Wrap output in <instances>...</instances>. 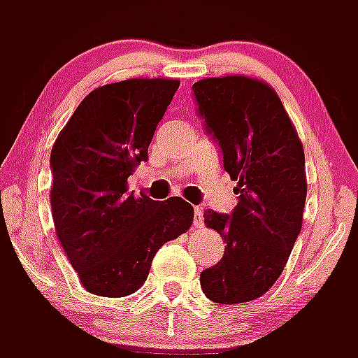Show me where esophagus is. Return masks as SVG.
Listing matches in <instances>:
<instances>
[{
	"instance_id": "obj_1",
	"label": "esophagus",
	"mask_w": 358,
	"mask_h": 358,
	"mask_svg": "<svg viewBox=\"0 0 358 358\" xmlns=\"http://www.w3.org/2000/svg\"><path fill=\"white\" fill-rule=\"evenodd\" d=\"M194 226L195 227L204 226V217H202L201 208H195V210H194Z\"/></svg>"
}]
</instances>
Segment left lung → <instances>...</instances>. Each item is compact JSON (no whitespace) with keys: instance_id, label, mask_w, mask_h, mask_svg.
<instances>
[{"instance_id":"8db88e82","label":"left lung","mask_w":358,"mask_h":358,"mask_svg":"<svg viewBox=\"0 0 358 358\" xmlns=\"http://www.w3.org/2000/svg\"><path fill=\"white\" fill-rule=\"evenodd\" d=\"M206 132L236 181L235 210H208L204 224L226 240L222 260L201 274L202 292L222 305L264 296L285 268L301 231L305 152L276 91L249 77L192 85Z\"/></svg>"}]
</instances>
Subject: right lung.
Returning <instances> with one entry per match:
<instances>
[{"label": "right lung", "mask_w": 358, "mask_h": 358, "mask_svg": "<svg viewBox=\"0 0 358 358\" xmlns=\"http://www.w3.org/2000/svg\"><path fill=\"white\" fill-rule=\"evenodd\" d=\"M177 87L179 80L166 78L102 85L82 100L53 145V222L87 292H136L161 245L194 222V208L181 197L152 201L127 186L136 166L148 159Z\"/></svg>", "instance_id": "1"}]
</instances>
